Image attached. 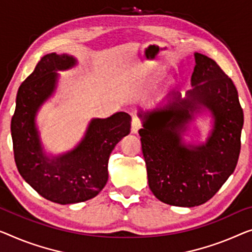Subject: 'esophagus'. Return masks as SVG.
Segmentation results:
<instances>
[{
    "instance_id": "obj_1",
    "label": "esophagus",
    "mask_w": 252,
    "mask_h": 252,
    "mask_svg": "<svg viewBox=\"0 0 252 252\" xmlns=\"http://www.w3.org/2000/svg\"><path fill=\"white\" fill-rule=\"evenodd\" d=\"M142 127V122L140 119L138 118H133L132 119V123H131V131H132L133 133H137L139 130H140Z\"/></svg>"
}]
</instances>
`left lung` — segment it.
Masks as SVG:
<instances>
[{"mask_svg": "<svg viewBox=\"0 0 252 252\" xmlns=\"http://www.w3.org/2000/svg\"><path fill=\"white\" fill-rule=\"evenodd\" d=\"M194 59L193 88L186 98L172 92L152 110L139 112L150 190L160 201L180 207L213 198L234 172L241 149L243 111L233 81L208 56L196 53ZM201 107L216 120L212 134L205 145H186L181 133Z\"/></svg>", "mask_w": 252, "mask_h": 252, "instance_id": "8db88e82", "label": "left lung"}]
</instances>
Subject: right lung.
Wrapping results in <instances>:
<instances>
[{"instance_id":"right-lung-1","label":"right lung","mask_w":252,"mask_h":252,"mask_svg":"<svg viewBox=\"0 0 252 252\" xmlns=\"http://www.w3.org/2000/svg\"><path fill=\"white\" fill-rule=\"evenodd\" d=\"M76 64L66 54L51 53L37 63L19 87L11 120L13 154L19 173L40 196L56 204L86 201L97 196L108 179V158L115 145L130 132L131 116L118 112L94 119L80 144L64 155L50 158L40 146L35 116L54 92L58 73Z\"/></svg>"}]
</instances>
